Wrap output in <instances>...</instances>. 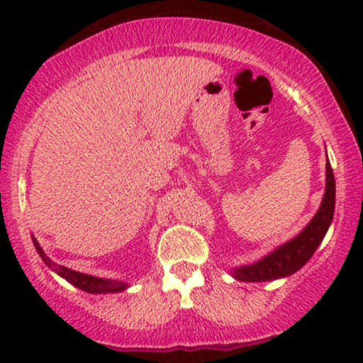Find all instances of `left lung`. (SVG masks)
Returning a JSON list of instances; mask_svg holds the SVG:
<instances>
[{"instance_id":"8db88e82","label":"left lung","mask_w":363,"mask_h":363,"mask_svg":"<svg viewBox=\"0 0 363 363\" xmlns=\"http://www.w3.org/2000/svg\"><path fill=\"white\" fill-rule=\"evenodd\" d=\"M335 210V178L329 160L325 165V193L322 198L319 211L312 218L309 225L302 230L296 238L284 245L276 247L274 251L252 262L250 266H241L231 271L238 281L261 282L274 281L279 277H287L299 271L307 261L311 259L317 247L324 240L329 230Z\"/></svg>"}]
</instances>
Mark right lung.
I'll list each match as a JSON object with an SVG mask.
<instances>
[{
  "instance_id": "right-lung-1",
  "label": "right lung",
  "mask_w": 363,
  "mask_h": 363,
  "mask_svg": "<svg viewBox=\"0 0 363 363\" xmlns=\"http://www.w3.org/2000/svg\"><path fill=\"white\" fill-rule=\"evenodd\" d=\"M33 242H34V246H36L38 255L43 257V261L46 262V266L49 267V269L57 272L59 276L64 277V279H66L67 282H71L72 286L79 287L81 291H86V292H89V294H107V292H122L128 287L127 282H123V281L102 279V277H96V276H91V274H82V272L72 271V269H69V267H64L61 264H57V262L51 261L46 255H44L43 247L39 246V242L34 240V238H33Z\"/></svg>"
}]
</instances>
